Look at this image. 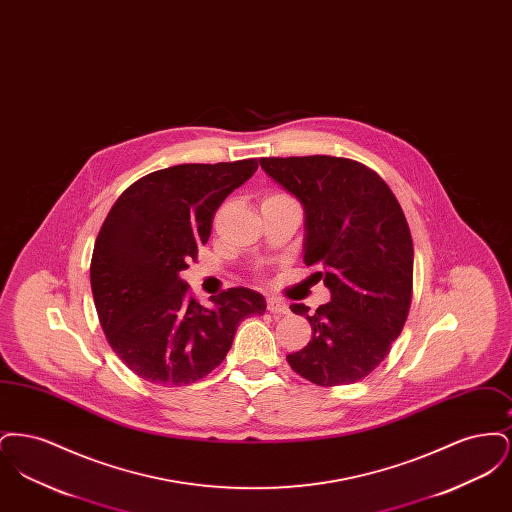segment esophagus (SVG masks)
Wrapping results in <instances>:
<instances>
[{
    "mask_svg": "<svg viewBox=\"0 0 512 512\" xmlns=\"http://www.w3.org/2000/svg\"><path fill=\"white\" fill-rule=\"evenodd\" d=\"M267 309L270 313H274V315H288L290 313L286 301L280 299V297H268Z\"/></svg>",
    "mask_w": 512,
    "mask_h": 512,
    "instance_id": "obj_1",
    "label": "esophagus"
}]
</instances>
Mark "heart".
<instances>
[{
  "instance_id": "heart-1",
  "label": "heart",
  "mask_w": 512,
  "mask_h": 512,
  "mask_svg": "<svg viewBox=\"0 0 512 512\" xmlns=\"http://www.w3.org/2000/svg\"><path fill=\"white\" fill-rule=\"evenodd\" d=\"M272 195H282V194H270V195H267V197H272Z\"/></svg>"
}]
</instances>
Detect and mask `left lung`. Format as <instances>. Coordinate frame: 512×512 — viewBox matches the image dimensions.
I'll return each instance as SVG.
<instances>
[{"label": "left lung", "instance_id": "8db88e82", "mask_svg": "<svg viewBox=\"0 0 512 512\" xmlns=\"http://www.w3.org/2000/svg\"><path fill=\"white\" fill-rule=\"evenodd\" d=\"M263 171L305 209V265L330 290L307 318L313 340L288 355L305 380L347 386L363 380L388 353L413 299V238L390 186L363 163L345 157H263Z\"/></svg>", "mask_w": 512, "mask_h": 512}]
</instances>
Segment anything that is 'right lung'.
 <instances>
[{
    "label": "right lung",
    "instance_id": "right-lung-1",
    "mask_svg": "<svg viewBox=\"0 0 512 512\" xmlns=\"http://www.w3.org/2000/svg\"><path fill=\"white\" fill-rule=\"evenodd\" d=\"M257 159L149 172L111 207L94 245L90 282L111 349L136 376L188 386L224 361L238 324L263 315L265 297L230 288L195 301L180 272L207 244L220 203L253 176Z\"/></svg>",
    "mask_w": 512,
    "mask_h": 512
}]
</instances>
